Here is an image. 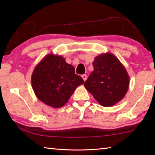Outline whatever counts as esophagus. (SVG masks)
I'll return each mask as SVG.
<instances>
[{"instance_id": "1", "label": "esophagus", "mask_w": 155, "mask_h": 155, "mask_svg": "<svg viewBox=\"0 0 155 155\" xmlns=\"http://www.w3.org/2000/svg\"><path fill=\"white\" fill-rule=\"evenodd\" d=\"M82 78H83V80H84V82H85V81H86V80H87V75H86V74L82 75Z\"/></svg>"}]
</instances>
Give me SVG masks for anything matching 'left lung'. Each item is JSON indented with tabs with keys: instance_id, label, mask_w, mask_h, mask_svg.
I'll return each mask as SVG.
<instances>
[{
	"instance_id": "8db88e82",
	"label": "left lung",
	"mask_w": 155,
	"mask_h": 155,
	"mask_svg": "<svg viewBox=\"0 0 155 155\" xmlns=\"http://www.w3.org/2000/svg\"><path fill=\"white\" fill-rule=\"evenodd\" d=\"M84 86L99 104L111 107L123 99L129 87V77L124 65L113 54L107 52L95 57Z\"/></svg>"
}]
</instances>
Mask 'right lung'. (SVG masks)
<instances>
[{"label": "right lung", "mask_w": 155, "mask_h": 155, "mask_svg": "<svg viewBox=\"0 0 155 155\" xmlns=\"http://www.w3.org/2000/svg\"><path fill=\"white\" fill-rule=\"evenodd\" d=\"M84 81L75 73L73 65L62 56L49 54L35 67L32 87L37 99L46 105L60 108L69 101L75 88Z\"/></svg>", "instance_id": "1"}]
</instances>
